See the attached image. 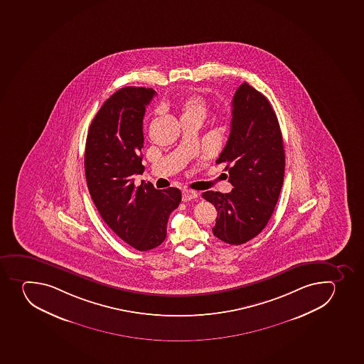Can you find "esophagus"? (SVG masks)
<instances>
[{"instance_id":"34e87169","label":"esophagus","mask_w":364,"mask_h":364,"mask_svg":"<svg viewBox=\"0 0 364 364\" xmlns=\"http://www.w3.org/2000/svg\"><path fill=\"white\" fill-rule=\"evenodd\" d=\"M198 197L197 192H194V191L191 190H183V201H188L192 200V199H196Z\"/></svg>"}]
</instances>
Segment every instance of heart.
I'll list each match as a JSON object with an SVG mask.
<instances>
[{"mask_svg": "<svg viewBox=\"0 0 364 364\" xmlns=\"http://www.w3.org/2000/svg\"><path fill=\"white\" fill-rule=\"evenodd\" d=\"M181 120H200L204 122L208 112V102L198 94H188L183 97L179 105Z\"/></svg>", "mask_w": 364, "mask_h": 364, "instance_id": "heart-1", "label": "heart"}]
</instances>
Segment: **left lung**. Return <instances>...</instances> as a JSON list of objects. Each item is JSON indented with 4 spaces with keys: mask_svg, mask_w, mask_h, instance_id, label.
Listing matches in <instances>:
<instances>
[{
    "mask_svg": "<svg viewBox=\"0 0 364 364\" xmlns=\"http://www.w3.org/2000/svg\"><path fill=\"white\" fill-rule=\"evenodd\" d=\"M217 164H225L230 193L206 191L203 198L218 215L212 231L231 245L249 242L263 231L274 213L284 181L281 127L263 94L242 83L232 100L229 140Z\"/></svg>",
    "mask_w": 364,
    "mask_h": 364,
    "instance_id": "obj_1",
    "label": "left lung"
}]
</instances>
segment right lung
I'll list each match as a JSON object with an SVG mask.
<instances>
[{
    "instance_id": "add662e5",
    "label": "right lung",
    "mask_w": 364,
    "mask_h": 364,
    "mask_svg": "<svg viewBox=\"0 0 364 364\" xmlns=\"http://www.w3.org/2000/svg\"><path fill=\"white\" fill-rule=\"evenodd\" d=\"M156 95L152 88L124 87L105 101L87 134L85 173L90 197L113 232L139 251L159 246L166 238L171 212L179 206L176 187H135L141 174L142 120Z\"/></svg>"
}]
</instances>
